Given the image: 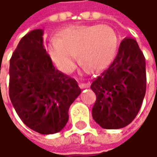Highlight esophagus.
<instances>
[{
    "label": "esophagus",
    "mask_w": 157,
    "mask_h": 157,
    "mask_svg": "<svg viewBox=\"0 0 157 157\" xmlns=\"http://www.w3.org/2000/svg\"><path fill=\"white\" fill-rule=\"evenodd\" d=\"M90 86V82H83V83H79V87L81 89H87Z\"/></svg>",
    "instance_id": "obj_1"
}]
</instances>
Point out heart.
Wrapping results in <instances>:
<instances>
[{
  "label": "heart",
  "instance_id": "b5f03b06",
  "mask_svg": "<svg viewBox=\"0 0 157 157\" xmlns=\"http://www.w3.org/2000/svg\"><path fill=\"white\" fill-rule=\"evenodd\" d=\"M118 36L108 25L71 26L60 33V38L52 37L48 54L58 68L71 72L78 61L99 71L106 68L116 56Z\"/></svg>",
  "mask_w": 157,
  "mask_h": 157
}]
</instances>
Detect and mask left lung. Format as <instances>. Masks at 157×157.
<instances>
[{"instance_id": "obj_1", "label": "left lung", "mask_w": 157, "mask_h": 157, "mask_svg": "<svg viewBox=\"0 0 157 157\" xmlns=\"http://www.w3.org/2000/svg\"><path fill=\"white\" fill-rule=\"evenodd\" d=\"M90 88L96 95L92 116L101 127L122 128L136 118L146 92V64L135 39L122 40L114 62Z\"/></svg>"}]
</instances>
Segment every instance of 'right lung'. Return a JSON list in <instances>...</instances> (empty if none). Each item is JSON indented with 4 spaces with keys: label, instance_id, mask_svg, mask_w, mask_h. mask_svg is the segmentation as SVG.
Wrapping results in <instances>:
<instances>
[{
    "label": "right lung",
    "instance_id": "obj_1",
    "mask_svg": "<svg viewBox=\"0 0 157 157\" xmlns=\"http://www.w3.org/2000/svg\"><path fill=\"white\" fill-rule=\"evenodd\" d=\"M43 30L21 38L9 65V97L21 120L42 135L61 131L81 94L77 82L55 68L43 45Z\"/></svg>",
    "mask_w": 157,
    "mask_h": 157
}]
</instances>
